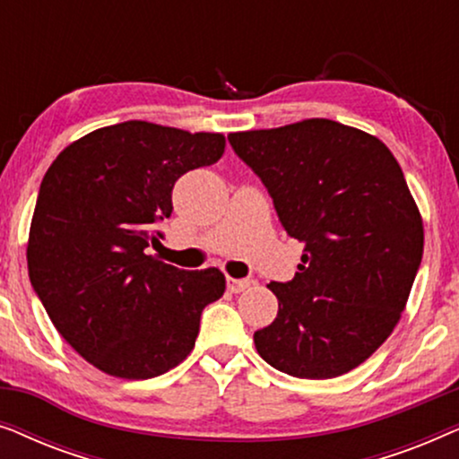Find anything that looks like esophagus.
I'll return each instance as SVG.
<instances>
[{"label": "esophagus", "instance_id": "obj_1", "mask_svg": "<svg viewBox=\"0 0 459 459\" xmlns=\"http://www.w3.org/2000/svg\"><path fill=\"white\" fill-rule=\"evenodd\" d=\"M253 284V280H238V278H230L228 275V290L230 292H242Z\"/></svg>", "mask_w": 459, "mask_h": 459}]
</instances>
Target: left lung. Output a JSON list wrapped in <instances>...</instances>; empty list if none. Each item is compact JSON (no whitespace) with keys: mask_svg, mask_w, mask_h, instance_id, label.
<instances>
[{"mask_svg":"<svg viewBox=\"0 0 459 459\" xmlns=\"http://www.w3.org/2000/svg\"><path fill=\"white\" fill-rule=\"evenodd\" d=\"M228 140L303 244L292 281L267 284L278 317L255 332L256 351L297 378L351 372L391 336L422 261V215L397 159L376 135L330 118Z\"/></svg>","mask_w":459,"mask_h":459,"instance_id":"obj_1","label":"left lung"}]
</instances>
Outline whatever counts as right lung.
Instances as JSON below:
<instances>
[{
  "label": "right lung",
  "mask_w": 459,
  "mask_h": 459,
  "mask_svg": "<svg viewBox=\"0 0 459 459\" xmlns=\"http://www.w3.org/2000/svg\"><path fill=\"white\" fill-rule=\"evenodd\" d=\"M225 152V135L125 121L68 143L43 175L29 278L60 336L100 372L146 380L179 366L200 313L225 292L217 267L184 272L152 255L181 175Z\"/></svg>",
  "instance_id": "1"
}]
</instances>
